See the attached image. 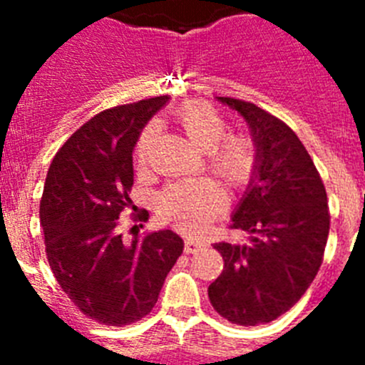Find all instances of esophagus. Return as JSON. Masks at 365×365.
<instances>
[{
	"label": "esophagus",
	"instance_id": "34e87169",
	"mask_svg": "<svg viewBox=\"0 0 365 365\" xmlns=\"http://www.w3.org/2000/svg\"><path fill=\"white\" fill-rule=\"evenodd\" d=\"M205 247V243L199 240H195V237H186L185 240V252L186 254H193V252H197L199 248Z\"/></svg>",
	"mask_w": 365,
	"mask_h": 365
}]
</instances>
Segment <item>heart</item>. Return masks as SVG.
Segmentation results:
<instances>
[{
  "label": "heart",
  "instance_id": "obj_1",
  "mask_svg": "<svg viewBox=\"0 0 365 365\" xmlns=\"http://www.w3.org/2000/svg\"><path fill=\"white\" fill-rule=\"evenodd\" d=\"M175 120L186 137L206 151V164L212 172L232 186H243L252 177L256 150L245 135H225L227 122L221 113L206 104H186L177 109ZM157 124H148L135 146V157L146 166L155 138ZM227 208V193L208 177L172 182L159 195L160 219L185 232H201L212 219Z\"/></svg>",
  "mask_w": 365,
  "mask_h": 365
}]
</instances>
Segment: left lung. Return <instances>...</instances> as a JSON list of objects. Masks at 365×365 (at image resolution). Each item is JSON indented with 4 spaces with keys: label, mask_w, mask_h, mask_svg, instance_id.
I'll use <instances>...</instances> for the list:
<instances>
[{
    "label": "left lung",
    "mask_w": 365,
    "mask_h": 365,
    "mask_svg": "<svg viewBox=\"0 0 365 365\" xmlns=\"http://www.w3.org/2000/svg\"><path fill=\"white\" fill-rule=\"evenodd\" d=\"M250 128L256 166L232 214L247 243H215L222 272L208 298L237 325L276 320L305 294L324 261L329 235L325 186L298 135L279 118L245 100L217 96Z\"/></svg>",
    "instance_id": "8db88e82"
}]
</instances>
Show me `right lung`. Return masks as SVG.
Segmentation results:
<instances>
[{
  "instance_id": "1",
  "label": "right lung",
  "mask_w": 365,
  "mask_h": 365,
  "mask_svg": "<svg viewBox=\"0 0 365 365\" xmlns=\"http://www.w3.org/2000/svg\"><path fill=\"white\" fill-rule=\"evenodd\" d=\"M170 96L98 113L74 131L51 163L40 202L45 252L54 278L91 320L124 327L151 312L185 243L172 230L122 241L130 208L133 148ZM146 221L148 212L138 214Z\"/></svg>"
}]
</instances>
